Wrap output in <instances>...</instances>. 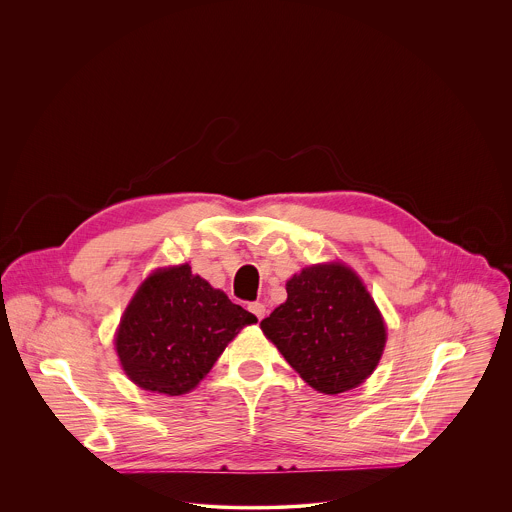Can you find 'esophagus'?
<instances>
[{
  "label": "esophagus",
  "instance_id": "1",
  "mask_svg": "<svg viewBox=\"0 0 512 512\" xmlns=\"http://www.w3.org/2000/svg\"><path fill=\"white\" fill-rule=\"evenodd\" d=\"M249 310H251L259 320H263V318H265V312H267V308H265L263 302H251V304H249Z\"/></svg>",
  "mask_w": 512,
  "mask_h": 512
}]
</instances>
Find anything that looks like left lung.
Segmentation results:
<instances>
[{
	"instance_id": "1",
	"label": "left lung",
	"mask_w": 512,
	"mask_h": 512,
	"mask_svg": "<svg viewBox=\"0 0 512 512\" xmlns=\"http://www.w3.org/2000/svg\"><path fill=\"white\" fill-rule=\"evenodd\" d=\"M288 365L316 391L359 387L377 367L385 320L361 279L343 263L312 265L286 283V302L261 322Z\"/></svg>"
}]
</instances>
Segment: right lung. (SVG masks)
Segmentation results:
<instances>
[{
	"label": "right lung",
	"instance_id": "obj_1",
	"mask_svg": "<svg viewBox=\"0 0 512 512\" xmlns=\"http://www.w3.org/2000/svg\"><path fill=\"white\" fill-rule=\"evenodd\" d=\"M257 318L188 265L157 269L125 308L115 351L141 389L178 397L214 367L229 341Z\"/></svg>",
	"mask_w": 512,
	"mask_h": 512
}]
</instances>
